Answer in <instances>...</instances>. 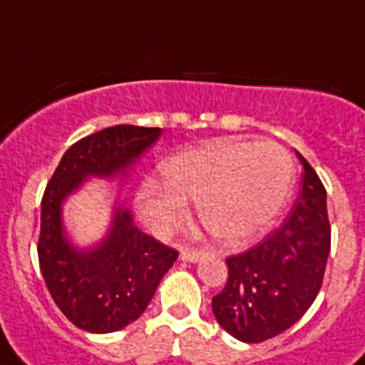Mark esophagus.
<instances>
[{
  "instance_id": "esophagus-1",
  "label": "esophagus",
  "mask_w": 365,
  "mask_h": 365,
  "mask_svg": "<svg viewBox=\"0 0 365 365\" xmlns=\"http://www.w3.org/2000/svg\"><path fill=\"white\" fill-rule=\"evenodd\" d=\"M202 255H205V252H202V250L183 248L182 254H180V257H182L183 261H189V263H197V261H199Z\"/></svg>"
}]
</instances>
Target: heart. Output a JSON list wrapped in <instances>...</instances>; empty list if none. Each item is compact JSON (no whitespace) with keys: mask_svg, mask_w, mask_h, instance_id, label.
Instances as JSON below:
<instances>
[{"mask_svg":"<svg viewBox=\"0 0 365 365\" xmlns=\"http://www.w3.org/2000/svg\"><path fill=\"white\" fill-rule=\"evenodd\" d=\"M165 183L145 182L138 210L157 233H170L199 199L206 229L225 242H240L269 225L294 185V160L274 142H217L166 159Z\"/></svg>","mask_w":365,"mask_h":365,"instance_id":"obj_1","label":"heart"}]
</instances>
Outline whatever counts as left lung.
Segmentation results:
<instances>
[{
  "mask_svg": "<svg viewBox=\"0 0 365 365\" xmlns=\"http://www.w3.org/2000/svg\"><path fill=\"white\" fill-rule=\"evenodd\" d=\"M301 191L280 229L227 257L225 288L212 297L217 324L242 343L277 337L299 320L322 288L331 229L326 189L307 159Z\"/></svg>",
  "mask_w": 365,
  "mask_h": 365,
  "instance_id": "8db88e82",
  "label": "left lung"
}]
</instances>
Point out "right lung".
<instances>
[{"label": "right lung", "mask_w": 365, "mask_h": 365, "mask_svg": "<svg viewBox=\"0 0 365 365\" xmlns=\"http://www.w3.org/2000/svg\"><path fill=\"white\" fill-rule=\"evenodd\" d=\"M160 128L115 125L76 142L56 166L41 200L37 255L43 280L56 307L73 326L111 334L148 309L178 252L142 233L132 214L115 205L111 227L96 246L77 250L62 223V205L88 178L126 176Z\"/></svg>", "instance_id": "add662e5"}]
</instances>
